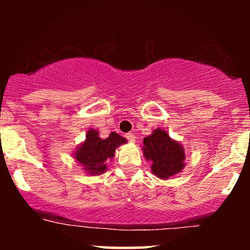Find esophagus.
<instances>
[{
  "mask_svg": "<svg viewBox=\"0 0 250 250\" xmlns=\"http://www.w3.org/2000/svg\"><path fill=\"white\" fill-rule=\"evenodd\" d=\"M125 139L128 140L129 142H135V140H136V136H135L134 134H131V133H128V134H125Z\"/></svg>",
  "mask_w": 250,
  "mask_h": 250,
  "instance_id": "1",
  "label": "esophagus"
}]
</instances>
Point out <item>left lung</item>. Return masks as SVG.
Segmentation results:
<instances>
[{
    "instance_id": "8db88e82",
    "label": "left lung",
    "mask_w": 250,
    "mask_h": 250,
    "mask_svg": "<svg viewBox=\"0 0 250 250\" xmlns=\"http://www.w3.org/2000/svg\"><path fill=\"white\" fill-rule=\"evenodd\" d=\"M142 151L146 160L151 162V173L161 180H168L185 168L183 146L161 128H156L143 139Z\"/></svg>"
}]
</instances>
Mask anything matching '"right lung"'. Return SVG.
<instances>
[{
    "label": "right lung",
    "mask_w": 250,
    "mask_h": 250,
    "mask_svg": "<svg viewBox=\"0 0 250 250\" xmlns=\"http://www.w3.org/2000/svg\"><path fill=\"white\" fill-rule=\"evenodd\" d=\"M127 143L125 137L117 133H110L107 139H101L97 129L90 128L73 156L90 176L101 175L108 169V163L114 159L115 150L121 145Z\"/></svg>",
    "instance_id": "right-lung-1"
}]
</instances>
